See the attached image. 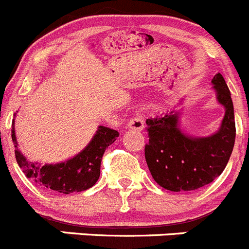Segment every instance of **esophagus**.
Here are the masks:
<instances>
[{"label":"esophagus","mask_w":249,"mask_h":249,"mask_svg":"<svg viewBox=\"0 0 249 249\" xmlns=\"http://www.w3.org/2000/svg\"><path fill=\"white\" fill-rule=\"evenodd\" d=\"M127 126H128L129 129L142 131V129L144 128V121H143V118L141 117V115H137V116H134L131 121H129Z\"/></svg>","instance_id":"esophagus-1"}]
</instances>
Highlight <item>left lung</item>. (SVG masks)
<instances>
[{
	"label": "left lung",
	"instance_id": "obj_1",
	"mask_svg": "<svg viewBox=\"0 0 249 249\" xmlns=\"http://www.w3.org/2000/svg\"><path fill=\"white\" fill-rule=\"evenodd\" d=\"M211 84L216 100L225 107L220 128L211 136L195 137L182 132L180 111L145 121L149 137L144 149L147 165L153 179L166 190L178 193L202 188L220 177L229 163L236 140L233 102L220 72Z\"/></svg>",
	"mask_w": 249,
	"mask_h": 249
}]
</instances>
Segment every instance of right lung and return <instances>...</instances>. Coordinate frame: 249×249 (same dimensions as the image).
<instances>
[{
    "label": "right lung",
    "mask_w": 249,
    "mask_h": 249,
    "mask_svg": "<svg viewBox=\"0 0 249 249\" xmlns=\"http://www.w3.org/2000/svg\"><path fill=\"white\" fill-rule=\"evenodd\" d=\"M16 116V113H15ZM120 136L117 131L99 126L92 140L80 153L67 161L40 165L29 161L18 149L15 120L12 122V142L19 168L27 178L38 185L61 194H72L92 188L100 178V166L105 150Z\"/></svg>",
    "instance_id": "obj_1"
}]
</instances>
